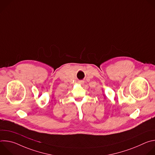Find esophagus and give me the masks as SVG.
Returning <instances> with one entry per match:
<instances>
[{
	"instance_id": "obj_1",
	"label": "esophagus",
	"mask_w": 155,
	"mask_h": 155,
	"mask_svg": "<svg viewBox=\"0 0 155 155\" xmlns=\"http://www.w3.org/2000/svg\"><path fill=\"white\" fill-rule=\"evenodd\" d=\"M78 83H79L80 84H82V83H83V81H80Z\"/></svg>"
}]
</instances>
